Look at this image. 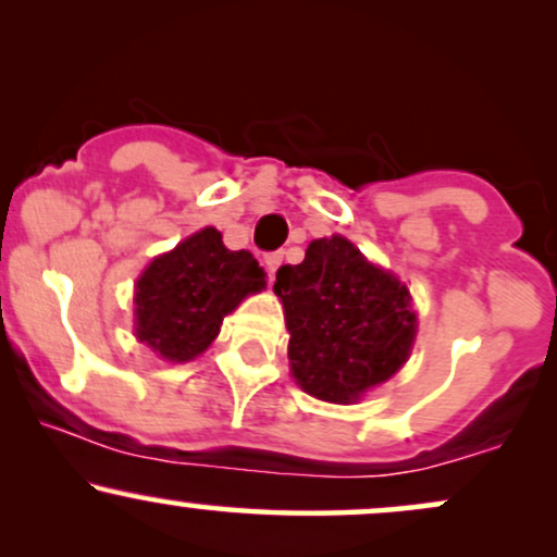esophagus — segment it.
<instances>
[{
  "mask_svg": "<svg viewBox=\"0 0 557 557\" xmlns=\"http://www.w3.org/2000/svg\"><path fill=\"white\" fill-rule=\"evenodd\" d=\"M280 264H283V253L274 251V253H267L264 257V270H267V280L274 283V272L280 270Z\"/></svg>",
  "mask_w": 557,
  "mask_h": 557,
  "instance_id": "34e87169",
  "label": "esophagus"
}]
</instances>
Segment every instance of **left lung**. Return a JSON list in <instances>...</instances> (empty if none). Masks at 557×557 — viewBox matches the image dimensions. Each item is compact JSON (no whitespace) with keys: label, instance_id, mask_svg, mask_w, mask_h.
Segmentation results:
<instances>
[{"label":"left lung","instance_id":"obj_1","mask_svg":"<svg viewBox=\"0 0 557 557\" xmlns=\"http://www.w3.org/2000/svg\"><path fill=\"white\" fill-rule=\"evenodd\" d=\"M274 293L290 332L287 359L300 387L319 400L350 403L408 359L417 314L408 287L332 235L277 270Z\"/></svg>","mask_w":557,"mask_h":557}]
</instances>
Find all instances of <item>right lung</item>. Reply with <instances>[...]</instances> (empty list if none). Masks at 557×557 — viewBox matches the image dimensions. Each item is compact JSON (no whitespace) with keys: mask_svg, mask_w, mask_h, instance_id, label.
Returning a JSON list of instances; mask_svg holds the SVG:
<instances>
[{"mask_svg":"<svg viewBox=\"0 0 557 557\" xmlns=\"http://www.w3.org/2000/svg\"><path fill=\"white\" fill-rule=\"evenodd\" d=\"M264 270L248 251H230L222 233L203 227L146 267L136 285V337L168 361L209 348L248 293L264 290Z\"/></svg>","mask_w":557,"mask_h":557,"instance_id":"add662e5","label":"right lung"}]
</instances>
